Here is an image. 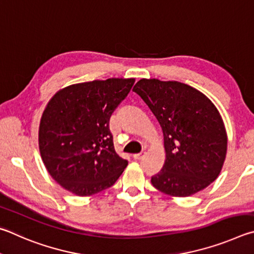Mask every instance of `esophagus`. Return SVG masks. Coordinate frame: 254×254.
<instances>
[{
  "label": "esophagus",
  "mask_w": 254,
  "mask_h": 254,
  "mask_svg": "<svg viewBox=\"0 0 254 254\" xmlns=\"http://www.w3.org/2000/svg\"><path fill=\"white\" fill-rule=\"evenodd\" d=\"M144 152L143 153H139V154H135V155H132V157H134V159H136V161H138V159H140L141 157L144 156Z\"/></svg>",
  "instance_id": "esophagus-1"
}]
</instances>
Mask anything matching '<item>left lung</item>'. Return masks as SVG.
I'll return each mask as SVG.
<instances>
[{"label": "left lung", "instance_id": "8db88e82", "mask_svg": "<svg viewBox=\"0 0 254 254\" xmlns=\"http://www.w3.org/2000/svg\"><path fill=\"white\" fill-rule=\"evenodd\" d=\"M135 92L161 125L165 163L152 177L155 189L186 197L207 188L220 175L228 135L220 111L197 89L179 81L140 79Z\"/></svg>", "mask_w": 254, "mask_h": 254}]
</instances>
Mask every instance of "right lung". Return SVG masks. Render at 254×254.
I'll list each match as a JSON object with an SVG mask.
<instances>
[{"label":"right lung","instance_id":"obj_1","mask_svg":"<svg viewBox=\"0 0 254 254\" xmlns=\"http://www.w3.org/2000/svg\"><path fill=\"white\" fill-rule=\"evenodd\" d=\"M134 82L109 78L74 83L49 100L39 126L40 155L52 179L70 193H99L127 167L115 150L109 119Z\"/></svg>","mask_w":254,"mask_h":254}]
</instances>
